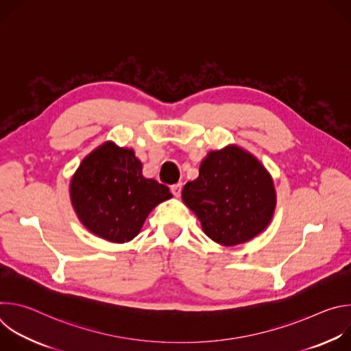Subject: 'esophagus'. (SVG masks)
<instances>
[{"instance_id": "esophagus-1", "label": "esophagus", "mask_w": 351, "mask_h": 351, "mask_svg": "<svg viewBox=\"0 0 351 351\" xmlns=\"http://www.w3.org/2000/svg\"><path fill=\"white\" fill-rule=\"evenodd\" d=\"M171 191L175 197H179L180 193H182V183H175L171 186Z\"/></svg>"}]
</instances>
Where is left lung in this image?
I'll list each match as a JSON object with an SVG mask.
<instances>
[{"mask_svg":"<svg viewBox=\"0 0 351 351\" xmlns=\"http://www.w3.org/2000/svg\"><path fill=\"white\" fill-rule=\"evenodd\" d=\"M182 197L206 234L223 245L261 233L276 203L269 173L253 156L233 145L210 153L198 178L184 184Z\"/></svg>","mask_w":351,"mask_h":351,"instance_id":"1","label":"left lung"}]
</instances>
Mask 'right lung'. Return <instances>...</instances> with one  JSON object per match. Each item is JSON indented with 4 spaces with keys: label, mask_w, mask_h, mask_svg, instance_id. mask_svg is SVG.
I'll use <instances>...</instances> for the list:
<instances>
[{
    "label": "right lung",
    "mask_w": 351,
    "mask_h": 351,
    "mask_svg": "<svg viewBox=\"0 0 351 351\" xmlns=\"http://www.w3.org/2000/svg\"><path fill=\"white\" fill-rule=\"evenodd\" d=\"M168 186L143 175L133 149L106 143L87 156L71 182V198L82 223L114 243L132 240L147 215L171 198Z\"/></svg>",
    "instance_id": "1"
}]
</instances>
